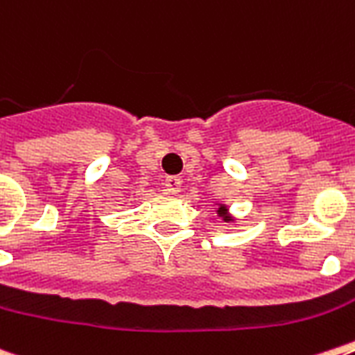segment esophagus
I'll list each match as a JSON object with an SVG mask.
<instances>
[{"mask_svg": "<svg viewBox=\"0 0 355 355\" xmlns=\"http://www.w3.org/2000/svg\"><path fill=\"white\" fill-rule=\"evenodd\" d=\"M166 187H168V191L171 193V195H177V193H180V189H182V178L168 177V180H166Z\"/></svg>", "mask_w": 355, "mask_h": 355, "instance_id": "34e87169", "label": "esophagus"}]
</instances>
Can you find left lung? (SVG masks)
<instances>
[{
    "label": "left lung",
    "mask_w": 355,
    "mask_h": 355,
    "mask_svg": "<svg viewBox=\"0 0 355 355\" xmlns=\"http://www.w3.org/2000/svg\"><path fill=\"white\" fill-rule=\"evenodd\" d=\"M216 214H218L220 218H223V222H231V220H233V216L229 214V209H227V205H225V204H218Z\"/></svg>",
    "instance_id": "1"
}]
</instances>
